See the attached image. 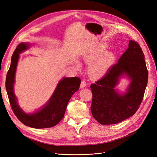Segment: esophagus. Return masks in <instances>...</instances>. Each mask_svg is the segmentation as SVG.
<instances>
[{
  "label": "esophagus",
  "mask_w": 157,
  "mask_h": 157,
  "mask_svg": "<svg viewBox=\"0 0 157 157\" xmlns=\"http://www.w3.org/2000/svg\"><path fill=\"white\" fill-rule=\"evenodd\" d=\"M86 83L85 81H82V83H81V85H80V87L81 88H84L86 86Z\"/></svg>",
  "instance_id": "34e87169"
}]
</instances>
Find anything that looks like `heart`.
<instances>
[{
	"label": "heart",
	"mask_w": 157,
	"mask_h": 157,
	"mask_svg": "<svg viewBox=\"0 0 157 157\" xmlns=\"http://www.w3.org/2000/svg\"><path fill=\"white\" fill-rule=\"evenodd\" d=\"M105 49L103 46H96L83 57L86 63H92L89 68V74L92 78L97 79L103 77L114 63V56L111 52H106L101 56ZM77 67H80L79 64H77Z\"/></svg>",
	"instance_id": "obj_1"
}]
</instances>
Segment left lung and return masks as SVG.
<instances>
[{
  "label": "left lung",
  "instance_id": "obj_1",
  "mask_svg": "<svg viewBox=\"0 0 157 157\" xmlns=\"http://www.w3.org/2000/svg\"><path fill=\"white\" fill-rule=\"evenodd\" d=\"M144 54L139 44L129 40V48L118 63L104 76L90 85L92 93L91 112L103 125L115 124L134 115L144 98L148 79ZM125 73L131 79L128 90L124 95L114 89L119 78Z\"/></svg>",
  "mask_w": 157,
  "mask_h": 157
}]
</instances>
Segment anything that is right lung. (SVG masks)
Listing matches in <instances>:
<instances>
[{"label":"right lung","mask_w":157,"mask_h":157,"mask_svg":"<svg viewBox=\"0 0 157 157\" xmlns=\"http://www.w3.org/2000/svg\"><path fill=\"white\" fill-rule=\"evenodd\" d=\"M29 46L28 43H21L15 50L6 78V89L12 111L23 124L36 129L48 128L56 125L64 117L70 99L79 88L81 79L78 77L63 78L58 84L49 101L41 110L32 114L25 113L17 105L13 85L19 54L28 49Z\"/></svg>","instance_id":"1"}]
</instances>
